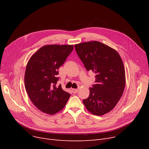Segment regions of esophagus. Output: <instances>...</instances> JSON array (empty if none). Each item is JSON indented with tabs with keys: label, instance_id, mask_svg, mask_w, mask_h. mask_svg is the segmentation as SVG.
I'll list each match as a JSON object with an SVG mask.
<instances>
[{
	"label": "esophagus",
	"instance_id": "obj_1",
	"mask_svg": "<svg viewBox=\"0 0 149 149\" xmlns=\"http://www.w3.org/2000/svg\"><path fill=\"white\" fill-rule=\"evenodd\" d=\"M72 92L74 93H77L78 90H77V89H72Z\"/></svg>",
	"mask_w": 149,
	"mask_h": 149
}]
</instances>
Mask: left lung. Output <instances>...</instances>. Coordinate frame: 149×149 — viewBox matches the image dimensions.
<instances>
[{"instance_id": "8db88e82", "label": "left lung", "mask_w": 149, "mask_h": 149, "mask_svg": "<svg viewBox=\"0 0 149 149\" xmlns=\"http://www.w3.org/2000/svg\"><path fill=\"white\" fill-rule=\"evenodd\" d=\"M78 56L88 71L95 74V84L83 102L87 110L101 116L112 111L123 93L126 77L122 59L115 49L100 42L75 45Z\"/></svg>"}]
</instances>
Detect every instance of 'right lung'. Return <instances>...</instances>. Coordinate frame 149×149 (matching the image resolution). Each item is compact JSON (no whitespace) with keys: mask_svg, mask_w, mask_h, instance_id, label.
Here are the masks:
<instances>
[{"mask_svg":"<svg viewBox=\"0 0 149 149\" xmlns=\"http://www.w3.org/2000/svg\"><path fill=\"white\" fill-rule=\"evenodd\" d=\"M74 48L73 45L44 46L34 54L28 62L25 85L34 105L47 114L57 113L65 106L70 94L62 89L58 69Z\"/></svg>","mask_w":149,"mask_h":149,"instance_id":"1","label":"right lung"}]
</instances>
